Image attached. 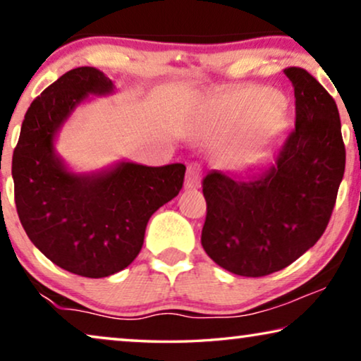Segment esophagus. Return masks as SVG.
I'll return each mask as SVG.
<instances>
[{"mask_svg":"<svg viewBox=\"0 0 361 361\" xmlns=\"http://www.w3.org/2000/svg\"><path fill=\"white\" fill-rule=\"evenodd\" d=\"M185 189H195L200 185V169L199 164H189L187 167V177H185Z\"/></svg>","mask_w":361,"mask_h":361,"instance_id":"34e87169","label":"esophagus"}]
</instances>
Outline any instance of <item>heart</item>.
<instances>
[{
  "instance_id": "b5f03b06",
  "label": "heart",
  "mask_w": 361,
  "mask_h": 361,
  "mask_svg": "<svg viewBox=\"0 0 361 361\" xmlns=\"http://www.w3.org/2000/svg\"><path fill=\"white\" fill-rule=\"evenodd\" d=\"M284 102L278 93L261 87H250L212 103L204 120V130L212 135L228 136L250 128L246 147L264 145L281 128V108Z\"/></svg>"
}]
</instances>
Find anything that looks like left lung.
I'll use <instances>...</instances> for the list:
<instances>
[{"label": "left lung", "mask_w": 361, "mask_h": 361, "mask_svg": "<svg viewBox=\"0 0 361 361\" xmlns=\"http://www.w3.org/2000/svg\"><path fill=\"white\" fill-rule=\"evenodd\" d=\"M284 73L294 87L295 128L273 159L238 179L212 171L202 182V246L216 264L246 278L284 269L317 243L345 172L334 98L304 68Z\"/></svg>", "instance_id": "obj_1"}]
</instances>
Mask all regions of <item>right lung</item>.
Returning a JSON list of instances; mask_svg holds the SVG:
<instances>
[{"label":"right lung","instance_id":"add662e5","mask_svg":"<svg viewBox=\"0 0 361 361\" xmlns=\"http://www.w3.org/2000/svg\"><path fill=\"white\" fill-rule=\"evenodd\" d=\"M115 93L105 73L72 68L27 108L13 152L14 202L23 228L41 253L85 278L130 266L142 248L151 215L182 189L185 166L116 161L75 172L56 149L59 133L82 103Z\"/></svg>","mask_w":361,"mask_h":361}]
</instances>
